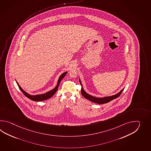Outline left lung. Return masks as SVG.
<instances>
[{
    "instance_id": "obj_1",
    "label": "left lung",
    "mask_w": 151,
    "mask_h": 151,
    "mask_svg": "<svg viewBox=\"0 0 151 151\" xmlns=\"http://www.w3.org/2000/svg\"><path fill=\"white\" fill-rule=\"evenodd\" d=\"M79 82H80V85H81V94L83 95L84 98H85L91 101H92L93 103H96V104H106V103H109V101H111V100L117 98L118 97H119L120 94H122V91L124 90V88L121 90L119 93L116 94V95H113L112 96H105L103 98H96L95 96H91L90 94H88V93H87L83 88V86L81 84V82L80 81L79 79Z\"/></svg>"
}]
</instances>
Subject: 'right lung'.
Here are the masks:
<instances>
[{
  "mask_svg": "<svg viewBox=\"0 0 151 151\" xmlns=\"http://www.w3.org/2000/svg\"><path fill=\"white\" fill-rule=\"evenodd\" d=\"M67 72L63 73V74H61V76L59 77L58 80V83L57 86H55V88H53V90H51L50 91H48L46 93H44V94H38V95H35V96H31L30 94H29L27 92H26L25 91H24L23 89L17 83L18 85V86L19 87L20 91L23 92V94L26 97H27L29 99L32 100L33 101H42V100H47L50 98L51 96H53L55 93L57 92V91L58 90V86L59 85V83H60L61 80L64 78L65 76H66V74H67Z\"/></svg>",
  "mask_w": 151,
  "mask_h": 151,
  "instance_id": "add662e5",
  "label": "right lung"
}]
</instances>
